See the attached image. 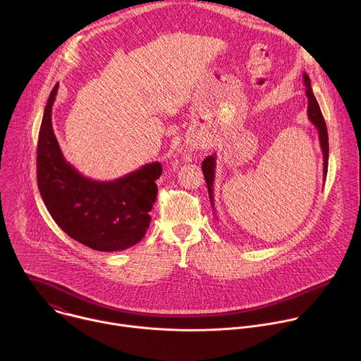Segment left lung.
<instances>
[{"mask_svg":"<svg viewBox=\"0 0 361 361\" xmlns=\"http://www.w3.org/2000/svg\"><path fill=\"white\" fill-rule=\"evenodd\" d=\"M304 78V85H305V94L308 98V107H307V116L308 120H310L314 127L319 130V140H320V147L323 149V178L326 181V176H327V167H329V134H327V127H326V121L323 118L322 110L319 102L313 94L312 90V82L308 75L304 73L302 74ZM202 173H204V178L205 183H207V188H209V197H210V202L214 207V191H213V184H214V177H216V154L213 156L205 157L202 164H201Z\"/></svg>","mask_w":361,"mask_h":361,"instance_id":"left-lung-1","label":"left lung"}]
</instances>
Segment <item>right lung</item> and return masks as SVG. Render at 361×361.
Here are the masks:
<instances>
[{
    "instance_id": "obj_1",
    "label": "right lung",
    "mask_w": 361,
    "mask_h": 361,
    "mask_svg": "<svg viewBox=\"0 0 361 361\" xmlns=\"http://www.w3.org/2000/svg\"><path fill=\"white\" fill-rule=\"evenodd\" d=\"M59 84L44 110L37 145V183L51 217L75 241L98 251H120L137 244L149 227L163 173L159 161L113 181L84 177L66 161L51 123Z\"/></svg>"
}]
</instances>
